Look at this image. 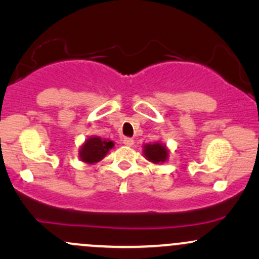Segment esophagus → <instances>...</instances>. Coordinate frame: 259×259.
<instances>
[{
  "label": "esophagus",
  "instance_id": "34e87169",
  "mask_svg": "<svg viewBox=\"0 0 259 259\" xmlns=\"http://www.w3.org/2000/svg\"><path fill=\"white\" fill-rule=\"evenodd\" d=\"M123 142H124V145H125V146H129V147L133 146V145H134V140L130 139V138H124Z\"/></svg>",
  "mask_w": 259,
  "mask_h": 259
}]
</instances>
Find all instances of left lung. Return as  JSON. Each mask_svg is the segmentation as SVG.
Instances as JSON below:
<instances>
[{"label": "left lung", "instance_id": "1", "mask_svg": "<svg viewBox=\"0 0 259 259\" xmlns=\"http://www.w3.org/2000/svg\"><path fill=\"white\" fill-rule=\"evenodd\" d=\"M144 156L150 162L158 164V163H164L168 159L169 151L165 145L160 144V142H154V144L145 145Z\"/></svg>", "mask_w": 259, "mask_h": 259}]
</instances>
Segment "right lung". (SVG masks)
<instances>
[{
	"mask_svg": "<svg viewBox=\"0 0 259 259\" xmlns=\"http://www.w3.org/2000/svg\"><path fill=\"white\" fill-rule=\"evenodd\" d=\"M114 147V142L111 140L101 139L100 136H91L80 147L79 157L88 164H95L106 157L109 150Z\"/></svg>",
	"mask_w": 259,
	"mask_h": 259,
	"instance_id": "add662e5",
	"label": "right lung"
}]
</instances>
